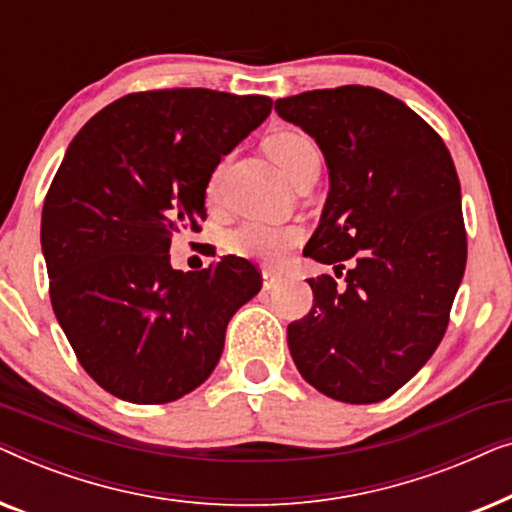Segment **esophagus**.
I'll return each instance as SVG.
<instances>
[{
    "instance_id": "34e87169",
    "label": "esophagus",
    "mask_w": 512,
    "mask_h": 512,
    "mask_svg": "<svg viewBox=\"0 0 512 512\" xmlns=\"http://www.w3.org/2000/svg\"><path fill=\"white\" fill-rule=\"evenodd\" d=\"M282 282V275L275 270H263V289H275V286Z\"/></svg>"
}]
</instances>
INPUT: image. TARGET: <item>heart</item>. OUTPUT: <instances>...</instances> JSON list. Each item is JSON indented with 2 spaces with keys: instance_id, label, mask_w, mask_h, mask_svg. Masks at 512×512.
Returning a JSON list of instances; mask_svg holds the SVG:
<instances>
[{
  "instance_id": "b5f03b06",
  "label": "heart",
  "mask_w": 512,
  "mask_h": 512,
  "mask_svg": "<svg viewBox=\"0 0 512 512\" xmlns=\"http://www.w3.org/2000/svg\"><path fill=\"white\" fill-rule=\"evenodd\" d=\"M265 151L275 160L279 172L293 181L307 165L319 160V149L305 132L300 130H277L265 139ZM219 191V170L212 174L207 184V195L214 198ZM300 242V228L289 223L268 221H244L228 237V247L237 256L254 258L261 263H279Z\"/></svg>"
}]
</instances>
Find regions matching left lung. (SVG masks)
Wrapping results in <instances>:
<instances>
[{"instance_id":"1","label":"left lung","mask_w":512,"mask_h":512,"mask_svg":"<svg viewBox=\"0 0 512 512\" xmlns=\"http://www.w3.org/2000/svg\"><path fill=\"white\" fill-rule=\"evenodd\" d=\"M314 137L328 165L319 228L303 254L333 265L307 279L312 310L289 324L300 375L321 394L389 398L431 359L466 270L461 186L436 130L401 100L340 86L275 102Z\"/></svg>"}]
</instances>
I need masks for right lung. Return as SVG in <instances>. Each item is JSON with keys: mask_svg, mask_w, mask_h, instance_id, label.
<instances>
[{"mask_svg": "<svg viewBox=\"0 0 512 512\" xmlns=\"http://www.w3.org/2000/svg\"><path fill=\"white\" fill-rule=\"evenodd\" d=\"M272 109L209 88L130 93L72 139L41 212L55 317L83 370L137 405L191 394L221 359L226 326L261 291L254 263L170 265L172 235L200 230L216 165Z\"/></svg>", "mask_w": 512, "mask_h": 512, "instance_id": "1", "label": "right lung"}]
</instances>
